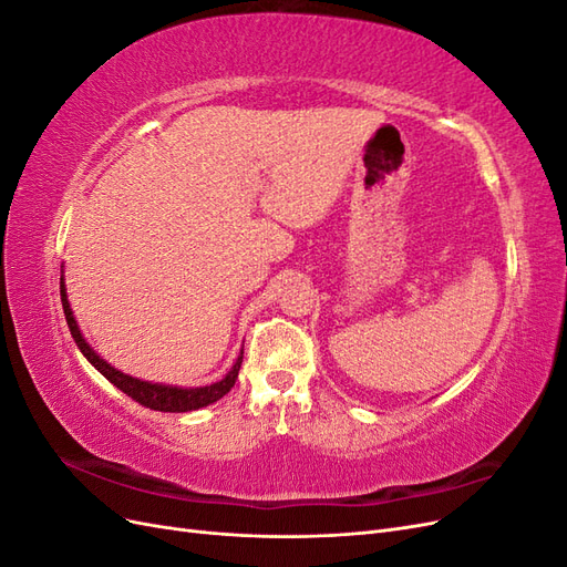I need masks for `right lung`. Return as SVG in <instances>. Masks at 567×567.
<instances>
[{
  "label": "right lung",
  "instance_id": "add662e5",
  "mask_svg": "<svg viewBox=\"0 0 567 567\" xmlns=\"http://www.w3.org/2000/svg\"><path fill=\"white\" fill-rule=\"evenodd\" d=\"M61 302H63V315H65V321H68V329H71V336L75 338L80 352L90 359L92 367L101 373L106 375V379L117 388L123 390L127 398H132L134 402H140L142 406L146 409H153V411H173V414H182V411H196L200 406H208L213 402H217L219 398H225V394L234 388L236 379H238V369H241V362H244V350L241 354H238L236 364L231 367V371L221 379L219 383H213V385H205V388H169V385H158V383H146V381H140V379H132V375H125L120 373L117 369H113L111 364H106L104 359H101L87 342H84L78 323H75V317L71 312V305H68V298H65V286H63V279H61Z\"/></svg>",
  "mask_w": 567,
  "mask_h": 567
}]
</instances>
